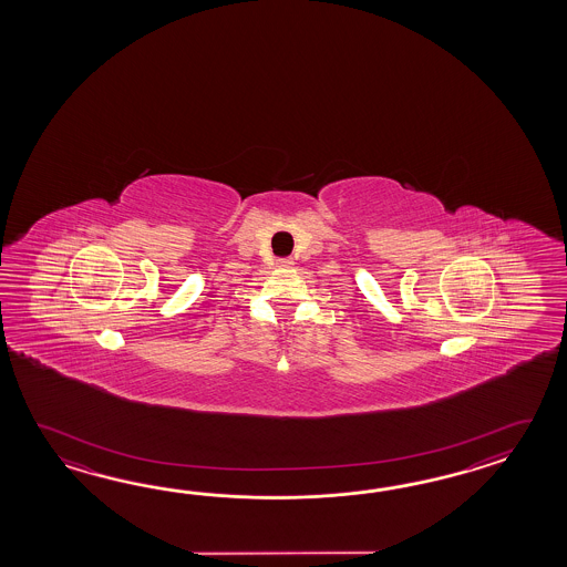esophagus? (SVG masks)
I'll use <instances>...</instances> for the list:
<instances>
[{"mask_svg": "<svg viewBox=\"0 0 567 567\" xmlns=\"http://www.w3.org/2000/svg\"><path fill=\"white\" fill-rule=\"evenodd\" d=\"M289 266H293V259H291V257H281V259H278V267Z\"/></svg>", "mask_w": 567, "mask_h": 567, "instance_id": "obj_1", "label": "esophagus"}]
</instances>
